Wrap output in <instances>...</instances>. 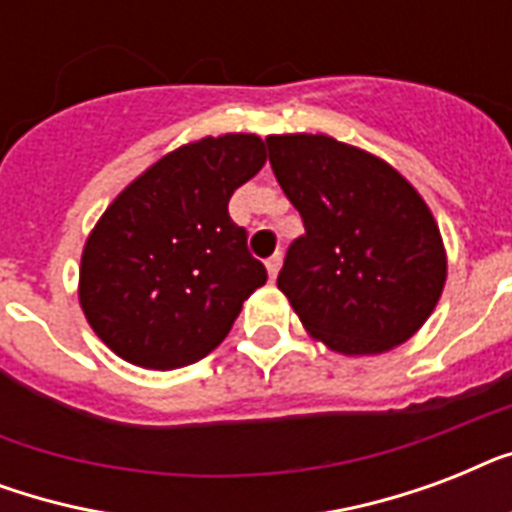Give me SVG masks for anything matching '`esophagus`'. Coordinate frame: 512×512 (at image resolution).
Returning <instances> with one entry per match:
<instances>
[{"instance_id":"obj_1","label":"esophagus","mask_w":512,"mask_h":512,"mask_svg":"<svg viewBox=\"0 0 512 512\" xmlns=\"http://www.w3.org/2000/svg\"><path fill=\"white\" fill-rule=\"evenodd\" d=\"M281 260H284V257H281V252H276V255L265 260V268H268V279H271V281H276V276H279Z\"/></svg>"}]
</instances>
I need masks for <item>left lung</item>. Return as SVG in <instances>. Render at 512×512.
Wrapping results in <instances>:
<instances>
[{
	"label": "left lung",
	"instance_id": "8db88e82",
	"mask_svg": "<svg viewBox=\"0 0 512 512\" xmlns=\"http://www.w3.org/2000/svg\"><path fill=\"white\" fill-rule=\"evenodd\" d=\"M265 143L305 225L276 281L305 332L342 356H377L417 335L446 284L444 239L417 188L321 132Z\"/></svg>",
	"mask_w": 512,
	"mask_h": 512
}]
</instances>
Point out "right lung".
<instances>
[{"instance_id":"1","label":"right lung","mask_w":512,"mask_h":512,"mask_svg":"<svg viewBox=\"0 0 512 512\" xmlns=\"http://www.w3.org/2000/svg\"><path fill=\"white\" fill-rule=\"evenodd\" d=\"M265 159L260 135H207L162 156L108 204L84 241L79 305L116 356L164 372L225 340L268 279L228 215L233 191Z\"/></svg>"}]
</instances>
